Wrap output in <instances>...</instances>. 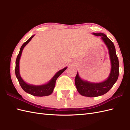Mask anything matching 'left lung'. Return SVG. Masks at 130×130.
Listing matches in <instances>:
<instances>
[{
	"label": "left lung",
	"instance_id": "1",
	"mask_svg": "<svg viewBox=\"0 0 130 130\" xmlns=\"http://www.w3.org/2000/svg\"><path fill=\"white\" fill-rule=\"evenodd\" d=\"M94 35L101 36L109 50L112 68L110 75L106 80L99 83H92L87 81H83L79 76L77 73L75 78V84L78 92L82 95L95 97L103 95L111 89L117 80L119 75V61L116 53V49L113 43L102 33L95 34Z\"/></svg>",
	"mask_w": 130,
	"mask_h": 130
}]
</instances>
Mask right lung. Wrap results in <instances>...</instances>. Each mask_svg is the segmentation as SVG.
I'll list each match as a JSON object with an SVG mask.
<instances>
[{"mask_svg":"<svg viewBox=\"0 0 130 130\" xmlns=\"http://www.w3.org/2000/svg\"><path fill=\"white\" fill-rule=\"evenodd\" d=\"M34 36H32V37H30L29 39L27 40L26 42H24L22 46H21L20 48V51H19V54L17 57L16 61H15V73L17 78L18 79V80L19 82V83L20 84L22 88L26 92L34 96H47L50 95L53 92L55 86V83H56V81L57 79L58 78L61 74L63 71L67 69V67L61 70L58 71V72L55 74V76L52 78V79L47 84L42 85H39V86H35V85H29L27 84L26 82H24L23 80L22 79V78L19 74V59L22 54V52L23 48L25 47V46L28 43L32 38L34 37Z\"/></svg>","mask_w":130,"mask_h":130,"instance_id":"right-lung-1","label":"right lung"}]
</instances>
